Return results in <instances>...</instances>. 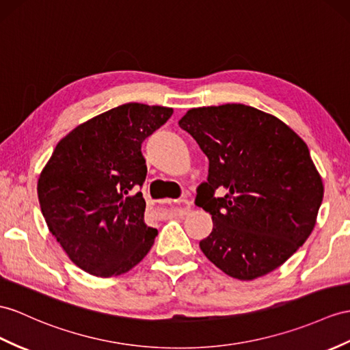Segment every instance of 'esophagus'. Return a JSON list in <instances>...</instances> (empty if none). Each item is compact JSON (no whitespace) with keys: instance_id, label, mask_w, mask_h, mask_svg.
<instances>
[{"instance_id":"34e87169","label":"esophagus","mask_w":350,"mask_h":350,"mask_svg":"<svg viewBox=\"0 0 350 350\" xmlns=\"http://www.w3.org/2000/svg\"><path fill=\"white\" fill-rule=\"evenodd\" d=\"M190 212V203L189 200H180L178 202V206L169 209V214L170 215H175V217H183L187 215Z\"/></svg>"}]
</instances>
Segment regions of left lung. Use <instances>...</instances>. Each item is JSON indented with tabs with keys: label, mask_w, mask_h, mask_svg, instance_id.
Wrapping results in <instances>:
<instances>
[{
	"label": "left lung",
	"mask_w": 350,
	"mask_h": 350,
	"mask_svg": "<svg viewBox=\"0 0 350 350\" xmlns=\"http://www.w3.org/2000/svg\"><path fill=\"white\" fill-rule=\"evenodd\" d=\"M178 124L209 159L196 196L214 223L202 252L239 280L282 266L310 236L323 198L306 142L278 117L243 104L191 108ZM217 188L226 196L215 198Z\"/></svg>",
	"instance_id": "obj_1"
}]
</instances>
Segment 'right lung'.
<instances>
[{"label":"right lung","instance_id":"obj_1","mask_svg":"<svg viewBox=\"0 0 350 350\" xmlns=\"http://www.w3.org/2000/svg\"><path fill=\"white\" fill-rule=\"evenodd\" d=\"M174 109L131 102L77 126L38 178L42 217L70 260L99 278L123 275L151 250L144 221L147 165L141 144Z\"/></svg>","mask_w":350,"mask_h":350}]
</instances>
